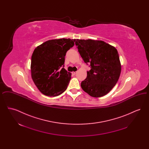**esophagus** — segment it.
<instances>
[{
    "label": "esophagus",
    "instance_id": "obj_1",
    "mask_svg": "<svg viewBox=\"0 0 149 149\" xmlns=\"http://www.w3.org/2000/svg\"><path fill=\"white\" fill-rule=\"evenodd\" d=\"M77 71H73V72H72V74H73V75H75L76 74H77Z\"/></svg>",
    "mask_w": 149,
    "mask_h": 149
}]
</instances>
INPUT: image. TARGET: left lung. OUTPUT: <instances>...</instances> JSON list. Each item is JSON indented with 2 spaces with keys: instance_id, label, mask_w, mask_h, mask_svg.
<instances>
[{
  "instance_id": "1",
  "label": "left lung",
  "mask_w": 149,
  "mask_h": 149,
  "mask_svg": "<svg viewBox=\"0 0 149 149\" xmlns=\"http://www.w3.org/2000/svg\"><path fill=\"white\" fill-rule=\"evenodd\" d=\"M75 45L84 61L91 63V69L81 83V88L93 97L106 95L120 76L121 64L117 50L101 40L77 39Z\"/></svg>"
}]
</instances>
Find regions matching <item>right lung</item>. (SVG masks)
Instances as JSON below:
<instances>
[{"label":"right lung","mask_w":149,"mask_h":149,"mask_svg":"<svg viewBox=\"0 0 149 149\" xmlns=\"http://www.w3.org/2000/svg\"><path fill=\"white\" fill-rule=\"evenodd\" d=\"M75 40L65 38L50 40L34 50L31 57V77L43 94L56 97L67 89L71 73L61 66L67 51L74 46Z\"/></svg>","instance_id":"add662e5"}]
</instances>
